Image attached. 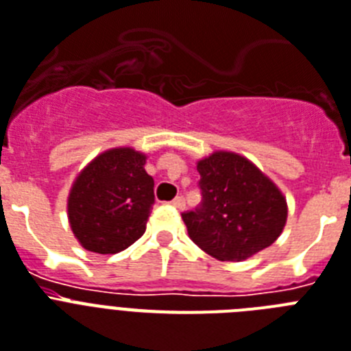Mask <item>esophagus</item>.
Here are the masks:
<instances>
[{
  "label": "esophagus",
  "mask_w": 351,
  "mask_h": 351,
  "mask_svg": "<svg viewBox=\"0 0 351 351\" xmlns=\"http://www.w3.org/2000/svg\"><path fill=\"white\" fill-rule=\"evenodd\" d=\"M173 205H175L176 209L182 210L185 207V200H184V198H182V196H176L175 200H173Z\"/></svg>",
  "instance_id": "1"
}]
</instances>
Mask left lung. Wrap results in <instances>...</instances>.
I'll return each mask as SVG.
<instances>
[{"label":"left lung","mask_w":351,"mask_h":351,"mask_svg":"<svg viewBox=\"0 0 351 351\" xmlns=\"http://www.w3.org/2000/svg\"><path fill=\"white\" fill-rule=\"evenodd\" d=\"M204 202L182 215L189 238L220 261H245L283 232L289 205L278 185L234 151L196 162Z\"/></svg>","instance_id":"1"}]
</instances>
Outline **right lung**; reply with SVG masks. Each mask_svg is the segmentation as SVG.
Masks as SVG:
<instances>
[{"instance_id": "add662e5", "label": "right lung", "mask_w": 351, "mask_h": 351, "mask_svg": "<svg viewBox=\"0 0 351 351\" xmlns=\"http://www.w3.org/2000/svg\"><path fill=\"white\" fill-rule=\"evenodd\" d=\"M147 155L111 147L81 169L68 193V221L82 249L117 254L146 232L155 204Z\"/></svg>"}]
</instances>
